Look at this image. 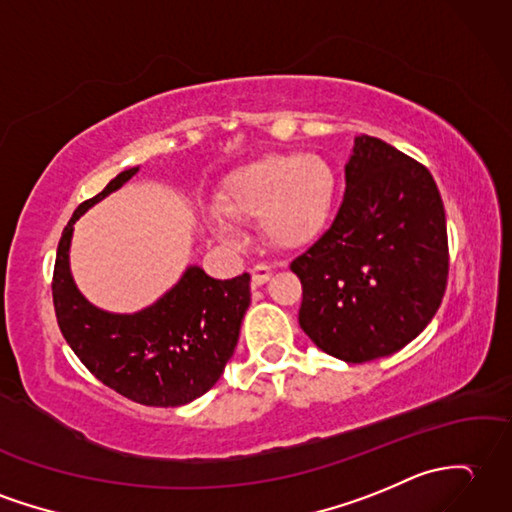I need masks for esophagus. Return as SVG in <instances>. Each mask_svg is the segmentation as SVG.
I'll use <instances>...</instances> for the list:
<instances>
[{"instance_id":"esophagus-1","label":"esophagus","mask_w":512,"mask_h":512,"mask_svg":"<svg viewBox=\"0 0 512 512\" xmlns=\"http://www.w3.org/2000/svg\"><path fill=\"white\" fill-rule=\"evenodd\" d=\"M270 277H272V266H268V264H255L251 268V279L255 285L266 283Z\"/></svg>"}]
</instances>
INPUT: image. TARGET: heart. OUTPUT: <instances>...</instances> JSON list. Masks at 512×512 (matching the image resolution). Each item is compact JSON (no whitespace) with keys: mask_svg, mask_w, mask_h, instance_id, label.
I'll return each mask as SVG.
<instances>
[{"mask_svg":"<svg viewBox=\"0 0 512 512\" xmlns=\"http://www.w3.org/2000/svg\"><path fill=\"white\" fill-rule=\"evenodd\" d=\"M336 189V172L327 159L318 154L272 152L224 178L216 205L237 222L259 218L266 242L296 251L314 244L329 227ZM216 224L224 231L222 220Z\"/></svg>","mask_w":512,"mask_h":512,"instance_id":"obj_1","label":"heart"}]
</instances>
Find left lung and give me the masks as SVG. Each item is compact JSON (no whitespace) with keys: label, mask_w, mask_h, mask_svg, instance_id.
Masks as SVG:
<instances>
[{"label":"left lung","mask_w":512,"mask_h":512,"mask_svg":"<svg viewBox=\"0 0 512 512\" xmlns=\"http://www.w3.org/2000/svg\"><path fill=\"white\" fill-rule=\"evenodd\" d=\"M342 205L296 257L299 325L318 349L362 364L406 347L447 288L449 246L430 170L377 137H355Z\"/></svg>","instance_id":"left-lung-1"}]
</instances>
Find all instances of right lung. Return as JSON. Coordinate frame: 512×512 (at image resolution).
Segmentation results:
<instances>
[{
	"instance_id": "obj_1",
	"label": "right lung",
	"mask_w": 512,
	"mask_h": 512,
	"mask_svg": "<svg viewBox=\"0 0 512 512\" xmlns=\"http://www.w3.org/2000/svg\"><path fill=\"white\" fill-rule=\"evenodd\" d=\"M137 168L124 170L98 196L78 205L56 251L52 299L61 334L91 375L122 397L154 408L194 401L218 382L251 305V277L218 281L198 266L139 314H109L82 299L69 275L74 222Z\"/></svg>"
}]
</instances>
